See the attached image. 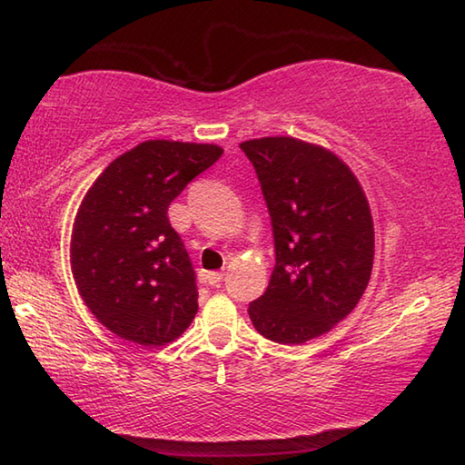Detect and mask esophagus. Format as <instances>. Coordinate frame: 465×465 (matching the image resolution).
<instances>
[{
  "label": "esophagus",
  "mask_w": 465,
  "mask_h": 465,
  "mask_svg": "<svg viewBox=\"0 0 465 465\" xmlns=\"http://www.w3.org/2000/svg\"><path fill=\"white\" fill-rule=\"evenodd\" d=\"M204 281H207L211 287H219V282H222V281H223V272H219V271H213V272H207V277H204Z\"/></svg>",
  "instance_id": "1"
}]
</instances>
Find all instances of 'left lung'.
<instances>
[{
	"mask_svg": "<svg viewBox=\"0 0 465 465\" xmlns=\"http://www.w3.org/2000/svg\"><path fill=\"white\" fill-rule=\"evenodd\" d=\"M271 213L277 264L248 313L264 338L303 344L355 310L371 279L375 235L367 196L336 153L295 137L240 143Z\"/></svg>",
	"mask_w": 465,
	"mask_h": 465,
	"instance_id": "1",
	"label": "left lung"
}]
</instances>
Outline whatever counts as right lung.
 Returning <instances> with one entry per match:
<instances>
[{
  "mask_svg": "<svg viewBox=\"0 0 465 465\" xmlns=\"http://www.w3.org/2000/svg\"><path fill=\"white\" fill-rule=\"evenodd\" d=\"M222 153L211 143L143 141L85 193L72 232V272L84 303L113 334L163 346L191 326L199 293L168 207Z\"/></svg>",
  "mask_w": 465,
  "mask_h": 465,
  "instance_id": "1",
  "label": "right lung"
}]
</instances>
